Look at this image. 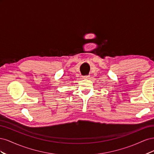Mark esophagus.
<instances>
[{
	"mask_svg": "<svg viewBox=\"0 0 154 154\" xmlns=\"http://www.w3.org/2000/svg\"><path fill=\"white\" fill-rule=\"evenodd\" d=\"M91 76H83V79H89Z\"/></svg>",
	"mask_w": 154,
	"mask_h": 154,
	"instance_id": "1",
	"label": "esophagus"
}]
</instances>
